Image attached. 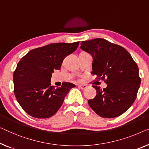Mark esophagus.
<instances>
[{
  "mask_svg": "<svg viewBox=\"0 0 149 149\" xmlns=\"http://www.w3.org/2000/svg\"><path fill=\"white\" fill-rule=\"evenodd\" d=\"M77 87L81 89V90H85V89L87 88L88 86L86 85H84V84H79V85H77Z\"/></svg>",
  "mask_w": 149,
  "mask_h": 149,
  "instance_id": "esophagus-1",
  "label": "esophagus"
}]
</instances>
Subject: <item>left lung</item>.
I'll use <instances>...</instances> for the list:
<instances>
[{"instance_id": "obj_1", "label": "left lung", "mask_w": 149, "mask_h": 149, "mask_svg": "<svg viewBox=\"0 0 149 149\" xmlns=\"http://www.w3.org/2000/svg\"><path fill=\"white\" fill-rule=\"evenodd\" d=\"M80 48L93 57L92 75L107 84L96 90L88 104L102 118H115L126 112L136 97L141 84L139 68L126 49L107 40L96 38L84 41Z\"/></svg>"}]
</instances>
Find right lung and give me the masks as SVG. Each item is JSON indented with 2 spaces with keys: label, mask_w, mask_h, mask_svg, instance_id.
Instances as JSON below:
<instances>
[{
  "label": "right lung",
  "mask_w": 149,
  "mask_h": 149,
  "mask_svg": "<svg viewBox=\"0 0 149 149\" xmlns=\"http://www.w3.org/2000/svg\"><path fill=\"white\" fill-rule=\"evenodd\" d=\"M79 41L54 43L31 50L22 57L13 74L14 94L25 112L36 118L52 116L75 85L63 82L60 88L51 85L52 74L59 70L63 59L74 52Z\"/></svg>",
  "instance_id": "obj_1"
}]
</instances>
